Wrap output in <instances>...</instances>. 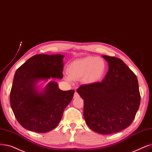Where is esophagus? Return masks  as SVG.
<instances>
[{
	"label": "esophagus",
	"instance_id": "esophagus-1",
	"mask_svg": "<svg viewBox=\"0 0 152 152\" xmlns=\"http://www.w3.org/2000/svg\"><path fill=\"white\" fill-rule=\"evenodd\" d=\"M77 97H79V94H78V93H77V92H75V94H74V98H76Z\"/></svg>",
	"mask_w": 152,
	"mask_h": 152
}]
</instances>
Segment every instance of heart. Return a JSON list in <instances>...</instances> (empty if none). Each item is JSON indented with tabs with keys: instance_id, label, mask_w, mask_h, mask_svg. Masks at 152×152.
<instances>
[{
	"instance_id": "1",
	"label": "heart",
	"mask_w": 152,
	"mask_h": 152,
	"mask_svg": "<svg viewBox=\"0 0 152 152\" xmlns=\"http://www.w3.org/2000/svg\"><path fill=\"white\" fill-rule=\"evenodd\" d=\"M106 64L100 57L88 56L71 62L68 66V81L83 80L86 84L94 83L103 76Z\"/></svg>"
}]
</instances>
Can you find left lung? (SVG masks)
<instances>
[{
	"instance_id": "obj_1",
	"label": "left lung",
	"mask_w": 152,
	"mask_h": 152,
	"mask_svg": "<svg viewBox=\"0 0 152 152\" xmlns=\"http://www.w3.org/2000/svg\"><path fill=\"white\" fill-rule=\"evenodd\" d=\"M109 70L101 82L77 89L84 99V117L88 127L101 134H110L128 127L140 104L136 75L116 57L102 55Z\"/></svg>"
}]
</instances>
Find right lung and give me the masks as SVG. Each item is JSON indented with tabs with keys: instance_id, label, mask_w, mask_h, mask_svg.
Wrapping results in <instances>:
<instances>
[{
	"instance_id": "obj_1",
	"label": "right lung",
	"mask_w": 152,
	"mask_h": 152,
	"mask_svg": "<svg viewBox=\"0 0 152 152\" xmlns=\"http://www.w3.org/2000/svg\"><path fill=\"white\" fill-rule=\"evenodd\" d=\"M63 58L61 55H37L17 69L10 104L17 121L25 129L45 133L60 122L75 91L60 90L55 81H50L39 92L36 84L51 77L62 79Z\"/></svg>"
}]
</instances>
